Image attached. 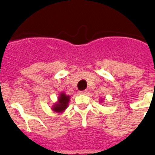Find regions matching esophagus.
I'll return each mask as SVG.
<instances>
[{"label": "esophagus", "instance_id": "esophagus-1", "mask_svg": "<svg viewBox=\"0 0 155 155\" xmlns=\"http://www.w3.org/2000/svg\"><path fill=\"white\" fill-rule=\"evenodd\" d=\"M86 92H87V91H86L85 90H84V91H79V94H86Z\"/></svg>", "mask_w": 155, "mask_h": 155}]
</instances>
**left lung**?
<instances>
[{
  "instance_id": "8db88e82",
  "label": "left lung",
  "mask_w": 155,
  "mask_h": 155,
  "mask_svg": "<svg viewBox=\"0 0 155 155\" xmlns=\"http://www.w3.org/2000/svg\"><path fill=\"white\" fill-rule=\"evenodd\" d=\"M102 100H104V98H103V99H101V101H100V102H102Z\"/></svg>"
}]
</instances>
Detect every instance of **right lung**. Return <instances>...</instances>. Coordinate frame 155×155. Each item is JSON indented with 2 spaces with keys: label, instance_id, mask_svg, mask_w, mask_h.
Masks as SVG:
<instances>
[{
  "label": "right lung",
  "instance_id": "right-lung-1",
  "mask_svg": "<svg viewBox=\"0 0 155 155\" xmlns=\"http://www.w3.org/2000/svg\"><path fill=\"white\" fill-rule=\"evenodd\" d=\"M57 102L53 104L51 109L57 113H63L65 111V109L68 107V104L70 101V96L67 95L65 93H60L58 96Z\"/></svg>",
  "mask_w": 155,
  "mask_h": 155
}]
</instances>
